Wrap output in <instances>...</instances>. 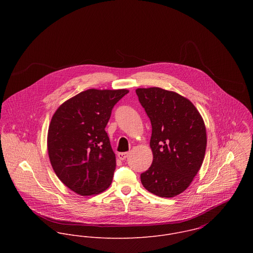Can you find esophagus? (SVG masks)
<instances>
[{
    "instance_id": "34e87169",
    "label": "esophagus",
    "mask_w": 253,
    "mask_h": 253,
    "mask_svg": "<svg viewBox=\"0 0 253 253\" xmlns=\"http://www.w3.org/2000/svg\"><path fill=\"white\" fill-rule=\"evenodd\" d=\"M128 156H129V153H128V152H125V153H119V154H118V157H119V159H120V160H122V161L126 160V159Z\"/></svg>"
}]
</instances>
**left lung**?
<instances>
[{"label":"left lung","instance_id":"left-lung-1","mask_svg":"<svg viewBox=\"0 0 253 253\" xmlns=\"http://www.w3.org/2000/svg\"><path fill=\"white\" fill-rule=\"evenodd\" d=\"M135 91L152 125L153 163L141 173V183L156 196L175 197L190 186L204 162L205 122L194 104L174 91L161 87Z\"/></svg>","mask_w":253,"mask_h":253}]
</instances>
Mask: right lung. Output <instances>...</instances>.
I'll return each instance as SVG.
<instances>
[{"mask_svg": "<svg viewBox=\"0 0 253 253\" xmlns=\"http://www.w3.org/2000/svg\"><path fill=\"white\" fill-rule=\"evenodd\" d=\"M127 89L80 92L53 114L47 131L51 167L61 182L81 196L97 195L111 185L116 156L105 127L114 105Z\"/></svg>", "mask_w": 253, "mask_h": 253, "instance_id": "add662e5", "label": "right lung"}]
</instances>
